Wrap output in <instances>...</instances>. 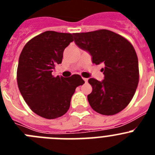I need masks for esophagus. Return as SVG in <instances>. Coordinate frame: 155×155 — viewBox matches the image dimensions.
Segmentation results:
<instances>
[{
	"instance_id": "obj_1",
	"label": "esophagus",
	"mask_w": 155,
	"mask_h": 155,
	"mask_svg": "<svg viewBox=\"0 0 155 155\" xmlns=\"http://www.w3.org/2000/svg\"><path fill=\"white\" fill-rule=\"evenodd\" d=\"M83 80L84 81V82H85V83H87V78H83Z\"/></svg>"
}]
</instances>
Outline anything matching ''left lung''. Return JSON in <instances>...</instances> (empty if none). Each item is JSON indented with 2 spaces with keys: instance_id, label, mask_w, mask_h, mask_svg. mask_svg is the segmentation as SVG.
<instances>
[{
  "instance_id": "obj_1",
  "label": "left lung",
  "mask_w": 155,
  "mask_h": 155,
  "mask_svg": "<svg viewBox=\"0 0 155 155\" xmlns=\"http://www.w3.org/2000/svg\"><path fill=\"white\" fill-rule=\"evenodd\" d=\"M74 42L89 52L94 64H104V80H88L92 91L87 95L95 112L112 116L127 107L139 82L137 56L134 46L122 35L107 29L74 33Z\"/></svg>"
}]
</instances>
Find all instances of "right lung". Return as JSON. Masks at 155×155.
<instances>
[{"label": "right lung", "mask_w": 155, "mask_h": 155, "mask_svg": "<svg viewBox=\"0 0 155 155\" xmlns=\"http://www.w3.org/2000/svg\"><path fill=\"white\" fill-rule=\"evenodd\" d=\"M73 34L46 31L27 42L18 60L17 82L19 91L30 109L45 119H56L70 108L75 89L84 84L78 74L53 77V70L62 62L64 50Z\"/></svg>", "instance_id": "obj_1"}]
</instances>
